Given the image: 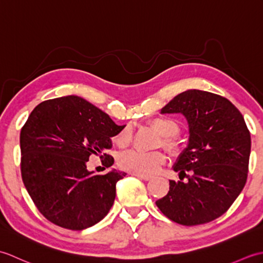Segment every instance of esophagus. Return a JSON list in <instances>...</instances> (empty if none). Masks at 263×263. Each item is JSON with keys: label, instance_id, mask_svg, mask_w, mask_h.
Instances as JSON below:
<instances>
[{"label": "esophagus", "instance_id": "1", "mask_svg": "<svg viewBox=\"0 0 263 263\" xmlns=\"http://www.w3.org/2000/svg\"><path fill=\"white\" fill-rule=\"evenodd\" d=\"M133 175L137 176V177H139V178H141V180H143V181H150V180H152V176H148V175H140V174H135V173H133Z\"/></svg>", "mask_w": 263, "mask_h": 263}]
</instances>
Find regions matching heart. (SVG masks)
I'll return each mask as SVG.
<instances>
[{
  "label": "heart",
  "instance_id": "heart-1",
  "mask_svg": "<svg viewBox=\"0 0 263 263\" xmlns=\"http://www.w3.org/2000/svg\"><path fill=\"white\" fill-rule=\"evenodd\" d=\"M156 131L163 137L161 138V146L168 150L170 153H176L178 150L175 137L180 133V124L167 116L155 117L150 122ZM113 141L120 148H125L132 141V131L126 126L117 133L113 138ZM166 157L160 152H141V150H128L120 156L119 163L123 170L128 171L135 174L140 175H154L161 166L165 164Z\"/></svg>",
  "mask_w": 263,
  "mask_h": 263
}]
</instances>
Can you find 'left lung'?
Wrapping results in <instances>:
<instances>
[{"label":"left lung","mask_w":263,"mask_h":263,"mask_svg":"<svg viewBox=\"0 0 263 263\" xmlns=\"http://www.w3.org/2000/svg\"><path fill=\"white\" fill-rule=\"evenodd\" d=\"M160 111L185 116L190 137L173 167L181 181H170L168 193L156 204L184 226L215 220L230 209L247 183L251 136L243 115L227 98L197 89L177 95ZM185 176L188 181L182 182Z\"/></svg>","instance_id":"left-lung-1"}]
</instances>
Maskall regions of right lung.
<instances>
[{
	"label": "right lung",
	"instance_id": "1",
	"mask_svg": "<svg viewBox=\"0 0 263 263\" xmlns=\"http://www.w3.org/2000/svg\"><path fill=\"white\" fill-rule=\"evenodd\" d=\"M125 125L86 99L66 96L37 105L20 133L21 175L42 215L53 224L81 231L108 214L116 183L126 175L111 170L96 175L87 170L91 155L114 164L106 154L111 137Z\"/></svg>",
	"mask_w": 263,
	"mask_h": 263
}]
</instances>
